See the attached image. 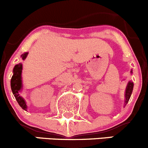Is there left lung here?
<instances>
[{"label": "left lung", "mask_w": 148, "mask_h": 148, "mask_svg": "<svg viewBox=\"0 0 148 148\" xmlns=\"http://www.w3.org/2000/svg\"><path fill=\"white\" fill-rule=\"evenodd\" d=\"M132 71H131V73ZM133 86L134 84L132 82H129L127 84V86L126 88V91H125V104H127V103L129 101L131 95H132V90H133Z\"/></svg>", "instance_id": "left-lung-1"}]
</instances>
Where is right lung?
<instances>
[{
    "label": "right lung",
    "instance_id": "1",
    "mask_svg": "<svg viewBox=\"0 0 148 148\" xmlns=\"http://www.w3.org/2000/svg\"><path fill=\"white\" fill-rule=\"evenodd\" d=\"M27 55L28 52L23 53L21 55L22 59L24 60L26 56H27ZM22 69H23V66H22L21 63H19L18 64H16L14 66L13 70V74L11 77V79H10V86H11L12 92H13V95H14L15 98L17 100L19 105L24 110H27V106H26V102L19 94L21 89H22Z\"/></svg>",
    "mask_w": 148,
    "mask_h": 148
}]
</instances>
